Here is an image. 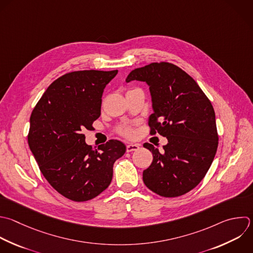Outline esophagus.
<instances>
[{
    "label": "esophagus",
    "mask_w": 253,
    "mask_h": 253,
    "mask_svg": "<svg viewBox=\"0 0 253 253\" xmlns=\"http://www.w3.org/2000/svg\"><path fill=\"white\" fill-rule=\"evenodd\" d=\"M139 148L138 144H127L126 145V152H131V151H136Z\"/></svg>",
    "instance_id": "34e87169"
}]
</instances>
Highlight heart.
I'll list each match as a JSON object with an SVG mask.
<instances>
[{
    "label": "heart",
    "instance_id": "1",
    "mask_svg": "<svg viewBox=\"0 0 253 253\" xmlns=\"http://www.w3.org/2000/svg\"><path fill=\"white\" fill-rule=\"evenodd\" d=\"M133 90H135V89H133ZM133 90H128L127 92H130V91H133ZM117 132H118L120 135H122V136H124V137H126V138H131V137H133V136H134V133H135L134 128H133L131 126H129V125H124V126H119V127L117 128Z\"/></svg>",
    "mask_w": 253,
    "mask_h": 253
}]
</instances>
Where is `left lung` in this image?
I'll list each match as a JSON object with an SVG mask.
<instances>
[{
  "label": "left lung",
  "mask_w": 253,
  "mask_h": 253,
  "mask_svg": "<svg viewBox=\"0 0 253 253\" xmlns=\"http://www.w3.org/2000/svg\"><path fill=\"white\" fill-rule=\"evenodd\" d=\"M131 80L149 86L154 110L149 133L168 139L163 152L151 143L143 144L153 156L143 171V182L161 197L182 196L203 180L214 158L218 134L212 105L189 74L169 62L135 68L126 79Z\"/></svg>",
  "instance_id": "1"
}]
</instances>
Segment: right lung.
Returning a JSON list of instances; mask_svg holds the SVG:
<instances>
[{
    "label": "right lung",
    "instance_id": "right-lung-1",
    "mask_svg": "<svg viewBox=\"0 0 253 253\" xmlns=\"http://www.w3.org/2000/svg\"><path fill=\"white\" fill-rule=\"evenodd\" d=\"M118 70L68 72L53 81L31 115L30 148L47 182L74 202L96 198L111 184L113 166L126 152L111 139L97 149L82 130L93 129L101 115L102 95Z\"/></svg>",
    "mask_w": 253,
    "mask_h": 253
}]
</instances>
